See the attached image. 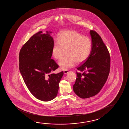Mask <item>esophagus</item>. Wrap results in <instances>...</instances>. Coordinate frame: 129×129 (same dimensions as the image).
Wrapping results in <instances>:
<instances>
[{"instance_id": "1", "label": "esophagus", "mask_w": 129, "mask_h": 129, "mask_svg": "<svg viewBox=\"0 0 129 129\" xmlns=\"http://www.w3.org/2000/svg\"><path fill=\"white\" fill-rule=\"evenodd\" d=\"M69 72V71L66 70V71H64V74H67V73Z\"/></svg>"}]
</instances>
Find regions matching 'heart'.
Here are the masks:
<instances>
[{
  "mask_svg": "<svg viewBox=\"0 0 129 129\" xmlns=\"http://www.w3.org/2000/svg\"><path fill=\"white\" fill-rule=\"evenodd\" d=\"M58 42L53 44L51 54L54 58L59 59L66 50L65 56L58 62L62 70L66 71L74 66L76 62L81 63L90 55L92 43L90 38L83 36L73 31H63L59 34Z\"/></svg>",
  "mask_w": 129,
  "mask_h": 129,
  "instance_id": "1",
  "label": "heart"
}]
</instances>
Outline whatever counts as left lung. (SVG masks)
<instances>
[{"label":"left lung","instance_id":"1","mask_svg":"<svg viewBox=\"0 0 129 129\" xmlns=\"http://www.w3.org/2000/svg\"><path fill=\"white\" fill-rule=\"evenodd\" d=\"M92 47L90 55L77 69V78L73 90L79 97L85 99L100 92L108 79L110 68V56L108 48L99 34L90 30Z\"/></svg>","mask_w":129,"mask_h":129}]
</instances>
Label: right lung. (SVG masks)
Returning a JSON list of instances; mask_svg holds the SVG:
<instances>
[{
  "label": "right lung",
  "instance_id": "add662e5",
  "mask_svg": "<svg viewBox=\"0 0 129 129\" xmlns=\"http://www.w3.org/2000/svg\"><path fill=\"white\" fill-rule=\"evenodd\" d=\"M46 32L40 31L33 36L21 48L19 56L20 72L25 85L34 96L43 101L56 97L63 75V71L51 74L58 66L51 59L52 32Z\"/></svg>",
  "mask_w": 129,
  "mask_h": 129
}]
</instances>
